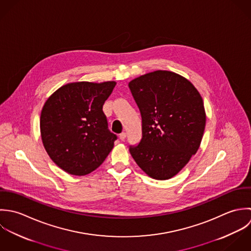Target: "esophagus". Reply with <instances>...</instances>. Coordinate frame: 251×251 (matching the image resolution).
Returning <instances> with one entry per match:
<instances>
[{"label": "esophagus", "instance_id": "esophagus-1", "mask_svg": "<svg viewBox=\"0 0 251 251\" xmlns=\"http://www.w3.org/2000/svg\"><path fill=\"white\" fill-rule=\"evenodd\" d=\"M119 139H120L121 141H124V140L126 139V133H124V132L121 133V134L119 135Z\"/></svg>", "mask_w": 251, "mask_h": 251}]
</instances>
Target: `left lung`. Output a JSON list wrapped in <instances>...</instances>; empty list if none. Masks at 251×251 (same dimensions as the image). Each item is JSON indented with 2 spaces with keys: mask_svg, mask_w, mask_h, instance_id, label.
<instances>
[{
  "mask_svg": "<svg viewBox=\"0 0 251 251\" xmlns=\"http://www.w3.org/2000/svg\"><path fill=\"white\" fill-rule=\"evenodd\" d=\"M143 121V138L130 153L152 178L175 176L199 150L205 126L200 93L185 77L155 71L129 82Z\"/></svg>",
  "mask_w": 251,
  "mask_h": 251,
  "instance_id": "left-lung-1",
  "label": "left lung"
}]
</instances>
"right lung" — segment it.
I'll return each instance as SVG.
<instances>
[{
	"mask_svg": "<svg viewBox=\"0 0 251 251\" xmlns=\"http://www.w3.org/2000/svg\"><path fill=\"white\" fill-rule=\"evenodd\" d=\"M114 81L63 85L47 100L41 113V135L51 160L74 176L96 170L111 151L116 135L102 111Z\"/></svg>",
	"mask_w": 251,
	"mask_h": 251,
	"instance_id": "1",
	"label": "right lung"
}]
</instances>
